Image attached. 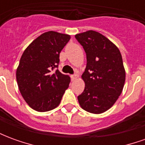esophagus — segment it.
I'll return each instance as SVG.
<instances>
[{
    "mask_svg": "<svg viewBox=\"0 0 145 145\" xmlns=\"http://www.w3.org/2000/svg\"><path fill=\"white\" fill-rule=\"evenodd\" d=\"M71 79L74 81V80H75V79H77L78 78V74H73V75L71 76Z\"/></svg>",
    "mask_w": 145,
    "mask_h": 145,
    "instance_id": "34e87169",
    "label": "esophagus"
}]
</instances>
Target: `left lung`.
I'll return each instance as SVG.
<instances>
[{"instance_id": "8db88e82", "label": "left lung", "mask_w": 145, "mask_h": 145, "mask_svg": "<svg viewBox=\"0 0 145 145\" xmlns=\"http://www.w3.org/2000/svg\"><path fill=\"white\" fill-rule=\"evenodd\" d=\"M87 57L82 78L84 91L78 96L82 109L99 114L110 109L124 86L126 73L120 52L114 43L101 33L89 30L75 35Z\"/></svg>"}]
</instances>
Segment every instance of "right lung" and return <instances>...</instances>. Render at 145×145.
<instances>
[{"label": "right lung", "instance_id": "add662e5", "mask_svg": "<svg viewBox=\"0 0 145 145\" xmlns=\"http://www.w3.org/2000/svg\"><path fill=\"white\" fill-rule=\"evenodd\" d=\"M71 39L67 34L50 31L42 33L25 50L16 71L22 97L32 109L46 112L60 104L71 78L58 67L60 53Z\"/></svg>", "mask_w": 145, "mask_h": 145}]
</instances>
